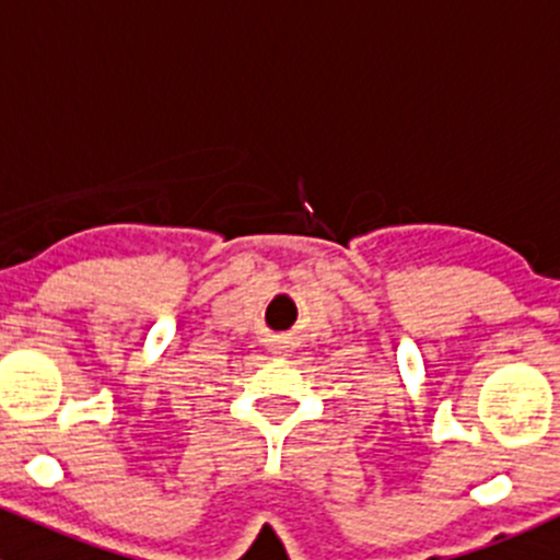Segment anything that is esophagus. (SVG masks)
<instances>
[{
	"label": "esophagus",
	"instance_id": "1",
	"mask_svg": "<svg viewBox=\"0 0 560 560\" xmlns=\"http://www.w3.org/2000/svg\"><path fill=\"white\" fill-rule=\"evenodd\" d=\"M276 352H279V354L290 352V341H279V347H276Z\"/></svg>",
	"mask_w": 560,
	"mask_h": 560
}]
</instances>
